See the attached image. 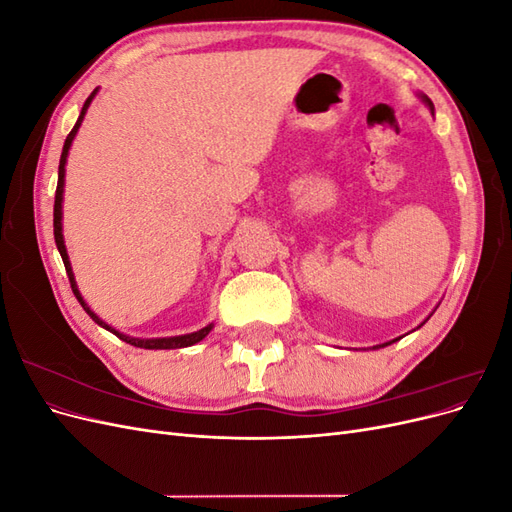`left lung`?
I'll return each instance as SVG.
<instances>
[{
    "instance_id": "1",
    "label": "left lung",
    "mask_w": 512,
    "mask_h": 512,
    "mask_svg": "<svg viewBox=\"0 0 512 512\" xmlns=\"http://www.w3.org/2000/svg\"><path fill=\"white\" fill-rule=\"evenodd\" d=\"M418 98H421V100H423V102H425V104L429 106V111H431V115H433V102H431V100H429V98H427L425 94H418ZM429 316H431V314H429ZM427 320H429V318H427ZM427 320H425V322H427ZM425 322H421V324H418V327H416V329H421ZM416 329H414V331H416ZM401 337H404V335H401ZM401 337H395V339H391V342H384V344H380V346H374V350H376V348H384V346H391V344H395V342H397V339H401Z\"/></svg>"
}]
</instances>
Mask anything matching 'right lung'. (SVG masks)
<instances>
[{"instance_id":"1","label":"right lung","mask_w":512,"mask_h":512,"mask_svg":"<svg viewBox=\"0 0 512 512\" xmlns=\"http://www.w3.org/2000/svg\"><path fill=\"white\" fill-rule=\"evenodd\" d=\"M96 94H98V89H94L91 91V96L85 100V104H83V108H81V115H79V119H76V123H74V128H72V132L68 134V138H66V143H64V151H61V160H59V177H57V192H55V209H53V232H55V243H57V250H59V254H61V260H64V265H66V273H68V277H70V286H72V292H74V297L79 299V303L83 305V309L85 312L91 316V320H94L96 324H100L102 329H106V331H111L113 335H117L121 342H126V344H132V346H136V348H145V350H173V348H188V346H194V344H198V342H203V339L211 333V329H213V322L211 324H207V327H203V329H198V331H194V333H188V335H175V337H151V339H141V337H130V335H123L121 331H117V329H113L111 324H106L94 309H91L87 303H85V299H83V294H81V290H79V286H76V280H74V273H72V265H70V258H68V250H66V243H64V224H61V218H64V183H66V162H68V153H70V147H72V141H74V136H76V132H79V128H81V123H83V119H85V113H87V108H89V104H91V100L96 98Z\"/></svg>"}]
</instances>
